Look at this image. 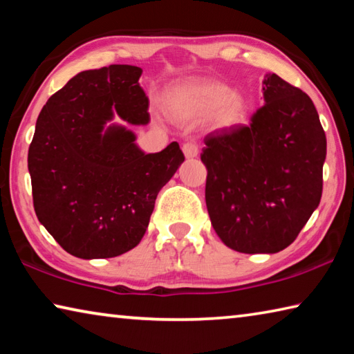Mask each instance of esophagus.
<instances>
[{
    "label": "esophagus",
    "mask_w": 354,
    "mask_h": 354,
    "mask_svg": "<svg viewBox=\"0 0 354 354\" xmlns=\"http://www.w3.org/2000/svg\"><path fill=\"white\" fill-rule=\"evenodd\" d=\"M183 151L185 154V158H196L200 153V147L198 143L195 142H185L183 145Z\"/></svg>",
    "instance_id": "1"
}]
</instances>
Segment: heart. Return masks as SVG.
I'll use <instances>...</instances> for the list:
<instances>
[{
	"label": "heart",
	"instance_id": "heart-1",
	"mask_svg": "<svg viewBox=\"0 0 354 354\" xmlns=\"http://www.w3.org/2000/svg\"><path fill=\"white\" fill-rule=\"evenodd\" d=\"M173 107L190 117H206L215 112L221 127H231L241 122L247 111V103L237 93L221 82L206 81L187 84L173 95Z\"/></svg>",
	"mask_w": 354,
	"mask_h": 354
}]
</instances>
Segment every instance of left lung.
Instances as JSON below:
<instances>
[{
    "label": "left lung",
    "mask_w": 354,
    "mask_h": 354,
    "mask_svg": "<svg viewBox=\"0 0 354 354\" xmlns=\"http://www.w3.org/2000/svg\"><path fill=\"white\" fill-rule=\"evenodd\" d=\"M250 124L205 137L206 206L226 247L278 253L295 241L323 190L326 136L306 93L278 75L263 80Z\"/></svg>",
    "instance_id": "obj_1"
}]
</instances>
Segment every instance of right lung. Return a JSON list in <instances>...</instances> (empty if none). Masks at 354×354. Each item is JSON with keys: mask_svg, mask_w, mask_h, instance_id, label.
Here are the masks:
<instances>
[{"mask_svg": "<svg viewBox=\"0 0 354 354\" xmlns=\"http://www.w3.org/2000/svg\"><path fill=\"white\" fill-rule=\"evenodd\" d=\"M140 75L134 65L81 71L39 113L28 153L34 211L81 259L115 257L139 245L156 196L184 160L176 142L145 154L131 131L104 129L112 109L133 124L148 123Z\"/></svg>", "mask_w": 354, "mask_h": 354, "instance_id": "add662e5", "label": "right lung"}]
</instances>
